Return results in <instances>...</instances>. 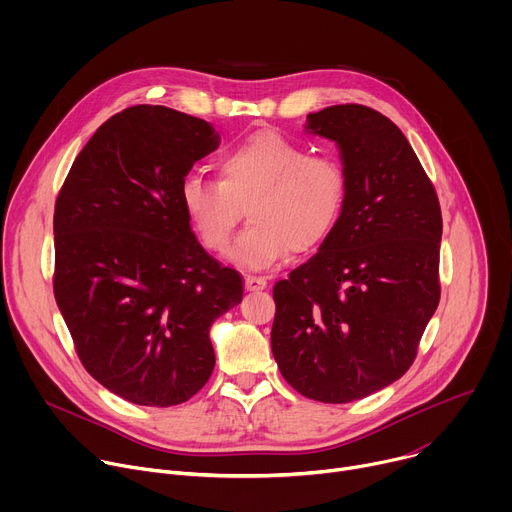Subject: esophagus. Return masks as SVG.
<instances>
[{"label":"esophagus","mask_w":512,"mask_h":512,"mask_svg":"<svg viewBox=\"0 0 512 512\" xmlns=\"http://www.w3.org/2000/svg\"><path fill=\"white\" fill-rule=\"evenodd\" d=\"M267 287V279L265 277H257V275H247L245 277V289L247 291H261Z\"/></svg>","instance_id":"esophagus-1"}]
</instances>
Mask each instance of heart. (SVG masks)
Listing matches in <instances>:
<instances>
[{"mask_svg": "<svg viewBox=\"0 0 512 512\" xmlns=\"http://www.w3.org/2000/svg\"><path fill=\"white\" fill-rule=\"evenodd\" d=\"M221 178L184 176L180 200L206 249L225 253L245 216L231 261L253 271L279 265L291 251L310 253L336 229L348 180L328 154H308L302 143L263 129L218 162Z\"/></svg>", "mask_w": 512, "mask_h": 512, "instance_id": "obj_1", "label": "heart"}]
</instances>
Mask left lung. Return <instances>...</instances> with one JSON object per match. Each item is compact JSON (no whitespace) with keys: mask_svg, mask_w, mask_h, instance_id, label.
Wrapping results in <instances>:
<instances>
[{"mask_svg":"<svg viewBox=\"0 0 512 512\" xmlns=\"http://www.w3.org/2000/svg\"><path fill=\"white\" fill-rule=\"evenodd\" d=\"M334 141L344 212L304 265L273 285L271 350L283 379L322 403H350L401 379L440 304V200L401 129L364 105L306 119Z\"/></svg>","mask_w":512,"mask_h":512,"instance_id":"left-lung-1","label":"left lung"}]
</instances>
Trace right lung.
<instances>
[{
	"label": "right lung",
	"mask_w": 512,
	"mask_h": 512,
	"mask_svg": "<svg viewBox=\"0 0 512 512\" xmlns=\"http://www.w3.org/2000/svg\"><path fill=\"white\" fill-rule=\"evenodd\" d=\"M221 137L198 117L135 105L107 119L54 206V298L89 375L135 405L170 407L212 375V322L243 279L196 241L180 200Z\"/></svg>",
	"instance_id": "obj_1"
}]
</instances>
